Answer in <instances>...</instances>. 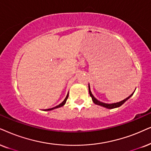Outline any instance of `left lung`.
Instances as JSON below:
<instances>
[{"instance_id":"1","label":"left lung","mask_w":151,"mask_h":151,"mask_svg":"<svg viewBox=\"0 0 151 151\" xmlns=\"http://www.w3.org/2000/svg\"><path fill=\"white\" fill-rule=\"evenodd\" d=\"M88 91H89V94L91 95V97L92 98V100L93 101V102L95 103V104H98V105H100V106H104V107L105 108H107V109H114V108H117V107H119V106H121L122 104H124L126 101L128 100V99L130 98L132 95H133V93H132V94L129 95V97H127V98H125V100L121 101V102H116V103H113V104H106V103H104V102H100V101H99L98 100H97L96 98H95L94 96H93L92 93H91V88H90V85L88 84Z\"/></svg>"}]
</instances>
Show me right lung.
I'll list each match as a JSON object with an SVG mask.
<instances>
[{
    "mask_svg": "<svg viewBox=\"0 0 151 151\" xmlns=\"http://www.w3.org/2000/svg\"><path fill=\"white\" fill-rule=\"evenodd\" d=\"M68 95H67V96H66V98H65V100L63 101V102H61L60 103V104H58V105H57L56 106H54V107H53V108H51V109H45V111H50V110H52V109H56V108H59V107H61V106H63V105H65V102H66V101H67V99L68 98Z\"/></svg>",
    "mask_w": 151,
    "mask_h": 151,
    "instance_id": "add662e5",
    "label": "right lung"
}]
</instances>
